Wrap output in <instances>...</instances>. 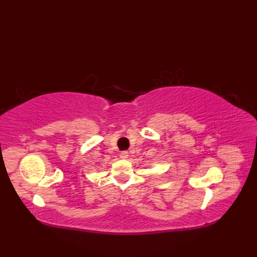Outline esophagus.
Here are the masks:
<instances>
[{
	"instance_id": "esophagus-1",
	"label": "esophagus",
	"mask_w": 257,
	"mask_h": 257,
	"mask_svg": "<svg viewBox=\"0 0 257 257\" xmlns=\"http://www.w3.org/2000/svg\"><path fill=\"white\" fill-rule=\"evenodd\" d=\"M120 158L123 159V160H126L128 158V152L127 151H122L120 153Z\"/></svg>"
}]
</instances>
